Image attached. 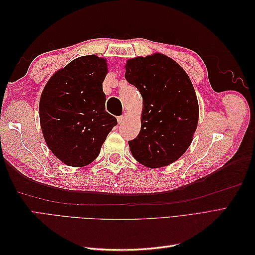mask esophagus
I'll return each instance as SVG.
<instances>
[{"mask_svg": "<svg viewBox=\"0 0 255 255\" xmlns=\"http://www.w3.org/2000/svg\"><path fill=\"white\" fill-rule=\"evenodd\" d=\"M128 115L126 113V114H123L122 116H120V117H118V122H119V125H121V123H123L125 122L127 119H128Z\"/></svg>", "mask_w": 255, "mask_h": 255, "instance_id": "esophagus-1", "label": "esophagus"}]
</instances>
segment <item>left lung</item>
<instances>
[{"label": "left lung", "instance_id": "8db88e82", "mask_svg": "<svg viewBox=\"0 0 255 255\" xmlns=\"http://www.w3.org/2000/svg\"><path fill=\"white\" fill-rule=\"evenodd\" d=\"M126 79L142 97L141 128L129 150L149 168L172 164L186 152L199 120L196 91L184 69L161 53L130 58Z\"/></svg>", "mask_w": 255, "mask_h": 255}]
</instances>
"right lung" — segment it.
<instances>
[{
  "mask_svg": "<svg viewBox=\"0 0 255 255\" xmlns=\"http://www.w3.org/2000/svg\"><path fill=\"white\" fill-rule=\"evenodd\" d=\"M105 58L81 56L59 69L39 102L40 127L49 149L71 167L94 161L117 119L105 111Z\"/></svg>",
  "mask_w": 255,
  "mask_h": 255,
  "instance_id": "obj_1",
  "label": "right lung"
}]
</instances>
